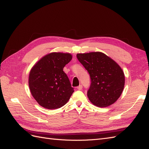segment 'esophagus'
Segmentation results:
<instances>
[{"instance_id":"34e87169","label":"esophagus","mask_w":149,"mask_h":149,"mask_svg":"<svg viewBox=\"0 0 149 149\" xmlns=\"http://www.w3.org/2000/svg\"><path fill=\"white\" fill-rule=\"evenodd\" d=\"M82 88H83V86H82V85H79L77 87V89H78V90H82Z\"/></svg>"}]
</instances>
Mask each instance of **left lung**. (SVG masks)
<instances>
[{"label": "left lung", "instance_id": "8db88e82", "mask_svg": "<svg viewBox=\"0 0 149 149\" xmlns=\"http://www.w3.org/2000/svg\"><path fill=\"white\" fill-rule=\"evenodd\" d=\"M77 57L91 78L87 92L90 102L99 107L114 104L121 96L125 86V74L121 68L100 52L77 54Z\"/></svg>", "mask_w": 149, "mask_h": 149}]
</instances>
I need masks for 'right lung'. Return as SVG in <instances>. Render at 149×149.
<instances>
[{
    "label": "right lung",
    "instance_id": "add662e5",
    "mask_svg": "<svg viewBox=\"0 0 149 149\" xmlns=\"http://www.w3.org/2000/svg\"><path fill=\"white\" fill-rule=\"evenodd\" d=\"M71 59L70 53L52 52L33 66L28 84L32 96L40 106L56 109L70 100L74 90L63 68Z\"/></svg>",
    "mask_w": 149,
    "mask_h": 149
}]
</instances>
